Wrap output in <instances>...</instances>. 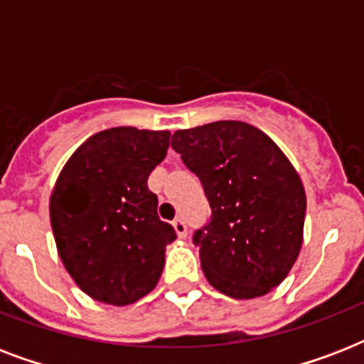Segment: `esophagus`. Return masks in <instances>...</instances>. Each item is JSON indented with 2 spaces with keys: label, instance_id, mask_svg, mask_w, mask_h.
Here are the masks:
<instances>
[{
  "label": "esophagus",
  "instance_id": "esophagus-1",
  "mask_svg": "<svg viewBox=\"0 0 364 364\" xmlns=\"http://www.w3.org/2000/svg\"><path fill=\"white\" fill-rule=\"evenodd\" d=\"M173 228H176V232L179 238H185V236H187V225H185L183 219H176V221H173Z\"/></svg>",
  "mask_w": 364,
  "mask_h": 364
}]
</instances>
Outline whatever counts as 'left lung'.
Wrapping results in <instances>:
<instances>
[{"label":"left lung","mask_w":364,"mask_h":364,"mask_svg":"<svg viewBox=\"0 0 364 364\" xmlns=\"http://www.w3.org/2000/svg\"><path fill=\"white\" fill-rule=\"evenodd\" d=\"M171 149L210 202V221L193 236L208 282L232 299L277 287L300 253L306 215L304 187L282 149L240 121L177 130Z\"/></svg>","instance_id":"8db88e82"}]
</instances>
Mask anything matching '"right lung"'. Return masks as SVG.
Here are the masks:
<instances>
[{"label": "right lung", "instance_id": "right-lung-1", "mask_svg": "<svg viewBox=\"0 0 364 364\" xmlns=\"http://www.w3.org/2000/svg\"><path fill=\"white\" fill-rule=\"evenodd\" d=\"M170 132L117 126L88 137L60 173L50 225L62 262L94 300L126 306L151 293L177 238L147 187Z\"/></svg>", "mask_w": 364, "mask_h": 364}]
</instances>
